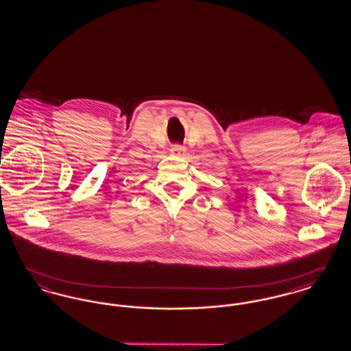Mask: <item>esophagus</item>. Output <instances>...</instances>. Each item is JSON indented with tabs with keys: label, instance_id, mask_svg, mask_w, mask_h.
I'll use <instances>...</instances> for the list:
<instances>
[{
	"label": "esophagus",
	"instance_id": "obj_1",
	"mask_svg": "<svg viewBox=\"0 0 351 351\" xmlns=\"http://www.w3.org/2000/svg\"><path fill=\"white\" fill-rule=\"evenodd\" d=\"M171 151H172L175 155H183L185 149H184L182 145H173V147H172V150Z\"/></svg>",
	"mask_w": 351,
	"mask_h": 351
}]
</instances>
